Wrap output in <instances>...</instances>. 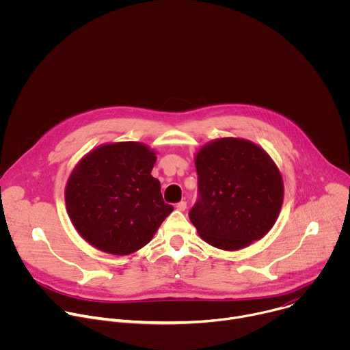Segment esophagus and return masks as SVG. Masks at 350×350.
Returning a JSON list of instances; mask_svg holds the SVG:
<instances>
[{"label":"esophagus","instance_id":"obj_1","mask_svg":"<svg viewBox=\"0 0 350 350\" xmlns=\"http://www.w3.org/2000/svg\"><path fill=\"white\" fill-rule=\"evenodd\" d=\"M185 208H187V202H185V201H181V202H178V204L176 205V209L180 211V212L185 211Z\"/></svg>","mask_w":350,"mask_h":350}]
</instances>
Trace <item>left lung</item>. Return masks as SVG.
Returning <instances> with one entry per match:
<instances>
[{
	"label": "left lung",
	"mask_w": 350,
	"mask_h": 350,
	"mask_svg": "<svg viewBox=\"0 0 350 350\" xmlns=\"http://www.w3.org/2000/svg\"><path fill=\"white\" fill-rule=\"evenodd\" d=\"M199 198L189 220L209 245L238 251L274 226L284 199L281 173L263 148L224 137L195 155Z\"/></svg>",
	"instance_id": "left-lung-1"
}]
</instances>
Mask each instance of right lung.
<instances>
[{
  "label": "right lung",
  "mask_w": 350,
  "mask_h": 350,
  "mask_svg": "<svg viewBox=\"0 0 350 350\" xmlns=\"http://www.w3.org/2000/svg\"><path fill=\"white\" fill-rule=\"evenodd\" d=\"M154 149L124 141L99 145L72 170L65 188L68 215L77 232L111 255L145 246L173 212L151 176Z\"/></svg>",
  "instance_id": "1"
}]
</instances>
